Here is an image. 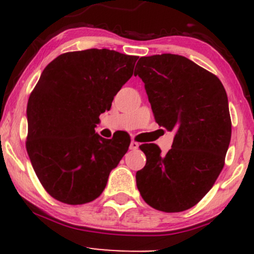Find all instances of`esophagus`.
<instances>
[{
	"mask_svg": "<svg viewBox=\"0 0 254 254\" xmlns=\"http://www.w3.org/2000/svg\"><path fill=\"white\" fill-rule=\"evenodd\" d=\"M138 147H139V144L137 143L136 141H131V143H130V149H131V150L138 149Z\"/></svg>",
	"mask_w": 254,
	"mask_h": 254,
	"instance_id": "1",
	"label": "esophagus"
}]
</instances>
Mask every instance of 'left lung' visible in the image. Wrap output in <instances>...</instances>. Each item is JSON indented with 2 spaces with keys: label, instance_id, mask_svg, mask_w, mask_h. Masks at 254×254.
Here are the masks:
<instances>
[{
  "label": "left lung",
  "instance_id": "obj_1",
  "mask_svg": "<svg viewBox=\"0 0 254 254\" xmlns=\"http://www.w3.org/2000/svg\"><path fill=\"white\" fill-rule=\"evenodd\" d=\"M137 75L156 123L177 132L167 154L154 143L139 145L147 162L136 173L137 189L156 210H188L208 193L224 166L232 136L226 89L216 75L179 55L141 57Z\"/></svg>",
  "mask_w": 254,
  "mask_h": 254
}]
</instances>
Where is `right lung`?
Returning <instances> with one entry per match:
<instances>
[{
  "label": "right lung",
  "mask_w": 254,
  "mask_h": 254,
  "mask_svg": "<svg viewBox=\"0 0 254 254\" xmlns=\"http://www.w3.org/2000/svg\"><path fill=\"white\" fill-rule=\"evenodd\" d=\"M137 60L89 49L60 55L43 70L28 99L26 149L55 199L70 205L94 200L129 149L127 137L105 139L94 127L132 76Z\"/></svg>",
  "instance_id": "add662e5"
}]
</instances>
